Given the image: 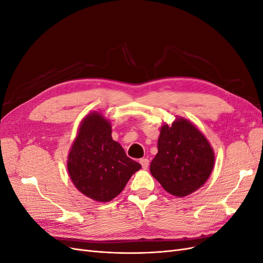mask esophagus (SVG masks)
<instances>
[{
  "instance_id": "obj_1",
  "label": "esophagus",
  "mask_w": 263,
  "mask_h": 263,
  "mask_svg": "<svg viewBox=\"0 0 263 263\" xmlns=\"http://www.w3.org/2000/svg\"><path fill=\"white\" fill-rule=\"evenodd\" d=\"M139 162H140V164L142 165V168H144V169H147L149 166V159H147V158L140 159Z\"/></svg>"
}]
</instances>
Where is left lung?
<instances>
[{"instance_id":"left-lung-1","label":"left lung","mask_w":263,"mask_h":263,"mask_svg":"<svg viewBox=\"0 0 263 263\" xmlns=\"http://www.w3.org/2000/svg\"><path fill=\"white\" fill-rule=\"evenodd\" d=\"M214 162V150L202 132L189 119L177 116L171 125L161 126L150 173L166 192L184 197L205 184Z\"/></svg>"}]
</instances>
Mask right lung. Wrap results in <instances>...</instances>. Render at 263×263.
<instances>
[{
  "label": "right lung",
  "mask_w": 263,
  "mask_h": 263,
  "mask_svg": "<svg viewBox=\"0 0 263 263\" xmlns=\"http://www.w3.org/2000/svg\"><path fill=\"white\" fill-rule=\"evenodd\" d=\"M67 168L74 186L97 202H109L141 165L112 138L110 122L100 112L87 114L70 148Z\"/></svg>",
  "instance_id": "right-lung-1"
}]
</instances>
